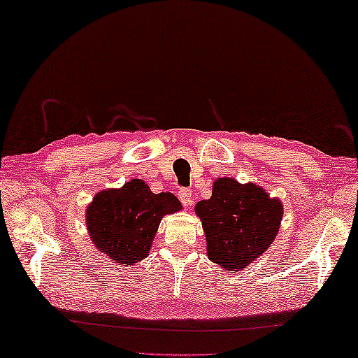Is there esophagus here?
<instances>
[{
  "label": "esophagus",
  "instance_id": "obj_1",
  "mask_svg": "<svg viewBox=\"0 0 358 358\" xmlns=\"http://www.w3.org/2000/svg\"><path fill=\"white\" fill-rule=\"evenodd\" d=\"M179 200L184 206H192V203H194V198H192V190H189V189L179 190Z\"/></svg>",
  "mask_w": 358,
  "mask_h": 358
}]
</instances>
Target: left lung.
Instances as JSON below:
<instances>
[{"instance_id":"8db88e82","label":"left lung","mask_w":358,"mask_h":358,"mask_svg":"<svg viewBox=\"0 0 358 358\" xmlns=\"http://www.w3.org/2000/svg\"><path fill=\"white\" fill-rule=\"evenodd\" d=\"M195 213L206 235L208 259L235 273L272 245L282 224L283 205L259 185L219 178L210 200L198 201Z\"/></svg>"}]
</instances>
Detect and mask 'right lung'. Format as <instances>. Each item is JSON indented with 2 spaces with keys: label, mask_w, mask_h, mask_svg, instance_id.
I'll list each match as a JSON object with an SVG mask.
<instances>
[{
  "label": "right lung",
  "mask_w": 358,
  "mask_h": 358,
  "mask_svg": "<svg viewBox=\"0 0 358 358\" xmlns=\"http://www.w3.org/2000/svg\"><path fill=\"white\" fill-rule=\"evenodd\" d=\"M180 208L173 194H153L144 180L133 179L99 192L86 210V227L99 251L129 267L148 256L164 214Z\"/></svg>",
  "instance_id": "obj_1"
}]
</instances>
